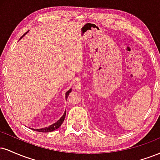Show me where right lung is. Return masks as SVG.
<instances>
[{
	"mask_svg": "<svg viewBox=\"0 0 160 160\" xmlns=\"http://www.w3.org/2000/svg\"><path fill=\"white\" fill-rule=\"evenodd\" d=\"M27 34V32L25 33V34H24L21 37V38H22L25 35V34ZM71 92V89H69L68 91L66 92L65 94V98H68V96L69 93ZM65 115H66V111H65V113H64V114L62 115V117L61 118L59 119L58 121H57L56 122H55V123H53L52 125H51V126H49V127H46V128H39V129H34V128H32L33 130H34V131H37V132H53L54 130L57 129V128H58L60 127V126H62V122H64V120H65Z\"/></svg>",
	"mask_w": 160,
	"mask_h": 160,
	"instance_id": "right-lung-1",
	"label": "right lung"
}]
</instances>
